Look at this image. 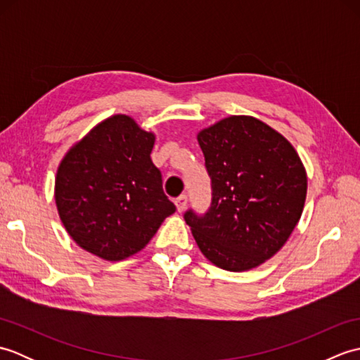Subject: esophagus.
Wrapping results in <instances>:
<instances>
[{"instance_id": "34e87169", "label": "esophagus", "mask_w": 360, "mask_h": 360, "mask_svg": "<svg viewBox=\"0 0 360 360\" xmlns=\"http://www.w3.org/2000/svg\"><path fill=\"white\" fill-rule=\"evenodd\" d=\"M174 204H176V209H178V212H184L187 207V196L181 195L179 198H176Z\"/></svg>"}]
</instances>
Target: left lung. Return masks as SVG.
Masks as SVG:
<instances>
[{
	"instance_id": "left-lung-1",
	"label": "left lung",
	"mask_w": 360,
	"mask_h": 360,
	"mask_svg": "<svg viewBox=\"0 0 360 360\" xmlns=\"http://www.w3.org/2000/svg\"><path fill=\"white\" fill-rule=\"evenodd\" d=\"M198 142L212 178V205L186 223L202 255L221 269L250 271L285 246L300 221L308 176L294 145L254 116L202 128Z\"/></svg>"
}]
</instances>
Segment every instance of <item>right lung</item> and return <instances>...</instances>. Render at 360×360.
Segmentation results:
<instances>
[{
  "mask_svg": "<svg viewBox=\"0 0 360 360\" xmlns=\"http://www.w3.org/2000/svg\"><path fill=\"white\" fill-rule=\"evenodd\" d=\"M156 134L127 114L98 122L60 160L53 198L68 235L105 262L141 252L174 204L150 158Z\"/></svg>",
  "mask_w": 360,
  "mask_h": 360,
  "instance_id": "1",
  "label": "right lung"
}]
</instances>
